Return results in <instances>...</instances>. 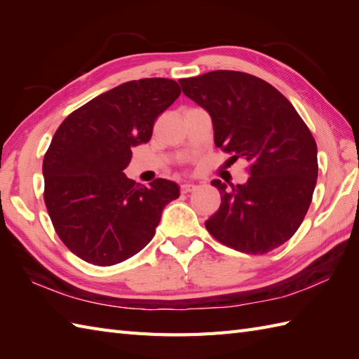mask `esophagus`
<instances>
[{
  "label": "esophagus",
  "instance_id": "esophagus-1",
  "mask_svg": "<svg viewBox=\"0 0 359 359\" xmlns=\"http://www.w3.org/2000/svg\"><path fill=\"white\" fill-rule=\"evenodd\" d=\"M194 189H196V187H194L193 184H184V185H180V191L184 193V194L191 193V191H194Z\"/></svg>",
  "mask_w": 359,
  "mask_h": 359
}]
</instances>
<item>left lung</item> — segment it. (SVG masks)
<instances>
[{"label": "left lung", "mask_w": 359, "mask_h": 359, "mask_svg": "<svg viewBox=\"0 0 359 359\" xmlns=\"http://www.w3.org/2000/svg\"><path fill=\"white\" fill-rule=\"evenodd\" d=\"M184 94L207 109L215 143L231 160H247V184L220 193L205 226L224 245L247 255L280 247L306 217L318 179V148L293 104L270 83L238 71L179 80Z\"/></svg>", "instance_id": "obj_1"}]
</instances>
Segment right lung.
Here are the masks:
<instances>
[{"label":"right lung","mask_w":359,"mask_h":359,"mask_svg":"<svg viewBox=\"0 0 359 359\" xmlns=\"http://www.w3.org/2000/svg\"><path fill=\"white\" fill-rule=\"evenodd\" d=\"M179 95L170 79L128 81L71 112L53 134L43 160L44 203L58 238L88 264L109 266L139 253L179 197L174 182L144 187L123 172Z\"/></svg>","instance_id":"add662e5"}]
</instances>
